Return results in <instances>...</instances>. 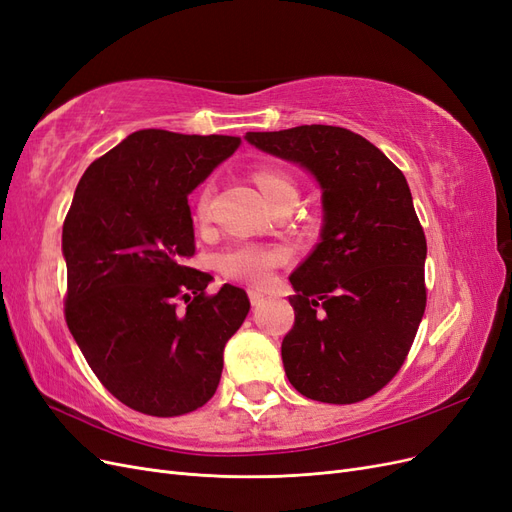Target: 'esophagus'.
Returning a JSON list of instances; mask_svg holds the SVG:
<instances>
[{
  "instance_id": "1",
  "label": "esophagus",
  "mask_w": 512,
  "mask_h": 512,
  "mask_svg": "<svg viewBox=\"0 0 512 512\" xmlns=\"http://www.w3.org/2000/svg\"><path fill=\"white\" fill-rule=\"evenodd\" d=\"M247 294H250V301H252V305H260L262 301H265V292H260V290H247Z\"/></svg>"
}]
</instances>
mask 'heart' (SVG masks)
Segmentation results:
<instances>
[{
    "mask_svg": "<svg viewBox=\"0 0 512 512\" xmlns=\"http://www.w3.org/2000/svg\"><path fill=\"white\" fill-rule=\"evenodd\" d=\"M258 188L269 200L280 194L284 190H294V185L288 177L282 173H275V170H258L254 175ZM211 205V188H205L198 194L196 200V215L198 218H205L209 213ZM284 262V252L282 250H271V247H262L254 243H237L226 247L224 252L218 254V269L226 275L232 277V280H241V282H250V284H260L265 282L269 273Z\"/></svg>",
    "mask_w": 512,
    "mask_h": 512,
    "instance_id": "obj_1",
    "label": "heart"
}]
</instances>
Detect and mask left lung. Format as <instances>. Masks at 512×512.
Wrapping results in <instances>:
<instances>
[{"label": "left lung", "mask_w": 512, "mask_h": 512, "mask_svg": "<svg viewBox=\"0 0 512 512\" xmlns=\"http://www.w3.org/2000/svg\"><path fill=\"white\" fill-rule=\"evenodd\" d=\"M245 141L314 177L320 241L290 273V384L324 404H356L404 365L425 314L427 241L404 173L367 138L335 126L247 132Z\"/></svg>", "instance_id": "1"}]
</instances>
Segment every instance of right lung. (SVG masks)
I'll return each mask as SVG.
<instances>
[{"label": "right lung", "mask_w": 512, "mask_h": 512, "mask_svg": "<svg viewBox=\"0 0 512 512\" xmlns=\"http://www.w3.org/2000/svg\"><path fill=\"white\" fill-rule=\"evenodd\" d=\"M241 145L237 136L138 130L91 162L61 232L66 322L98 380L151 416L205 406L218 389L224 346L250 299L188 267V194ZM186 301L176 307V297Z\"/></svg>", "instance_id": "obj_1"}]
</instances>
